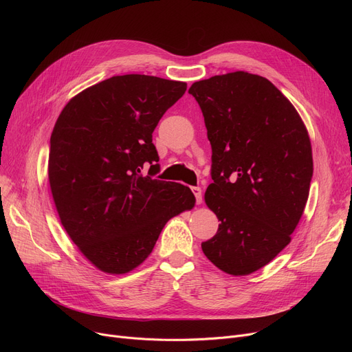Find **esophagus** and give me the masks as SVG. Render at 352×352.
<instances>
[{"instance_id": "34e87169", "label": "esophagus", "mask_w": 352, "mask_h": 352, "mask_svg": "<svg viewBox=\"0 0 352 352\" xmlns=\"http://www.w3.org/2000/svg\"><path fill=\"white\" fill-rule=\"evenodd\" d=\"M192 194L195 195V199H197V204H201L202 202V190L199 187H192L191 188Z\"/></svg>"}]
</instances>
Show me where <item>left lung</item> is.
<instances>
[{"mask_svg": "<svg viewBox=\"0 0 352 352\" xmlns=\"http://www.w3.org/2000/svg\"><path fill=\"white\" fill-rule=\"evenodd\" d=\"M212 148L206 204L217 234L202 243L230 275L265 267L291 241L312 178L309 135L297 109L267 78L245 71L194 82Z\"/></svg>", "mask_w": 352, "mask_h": 352, "instance_id": "obj_1", "label": "left lung"}]
</instances>
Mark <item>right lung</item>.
Wrapping results in <instances>:
<instances>
[{
    "instance_id": "obj_1",
    "label": "right lung",
    "mask_w": 352,
    "mask_h": 352,
    "mask_svg": "<svg viewBox=\"0 0 352 352\" xmlns=\"http://www.w3.org/2000/svg\"><path fill=\"white\" fill-rule=\"evenodd\" d=\"M186 89V82L141 74L111 77L72 97L54 125V204L72 243L102 272L141 265L164 226L195 206L188 187L153 178L160 171L153 133Z\"/></svg>"
}]
</instances>
